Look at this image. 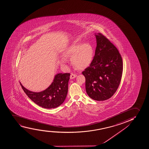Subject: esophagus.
<instances>
[{"label": "esophagus", "mask_w": 149, "mask_h": 149, "mask_svg": "<svg viewBox=\"0 0 149 149\" xmlns=\"http://www.w3.org/2000/svg\"><path fill=\"white\" fill-rule=\"evenodd\" d=\"M77 76V75L76 74L71 73V75H70V79H74V78H75Z\"/></svg>", "instance_id": "34e87169"}]
</instances>
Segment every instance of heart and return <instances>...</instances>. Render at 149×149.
<instances>
[{"instance_id":"1","label":"heart","mask_w":149,"mask_h":149,"mask_svg":"<svg viewBox=\"0 0 149 149\" xmlns=\"http://www.w3.org/2000/svg\"><path fill=\"white\" fill-rule=\"evenodd\" d=\"M62 55L66 59L72 58L74 66L78 69L82 70L91 64L94 56V50L92 45L89 42H74L63 51ZM60 61L62 64H65L66 60L62 58Z\"/></svg>"}]
</instances>
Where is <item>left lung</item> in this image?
<instances>
[{"label": "left lung", "instance_id": "8db88e82", "mask_svg": "<svg viewBox=\"0 0 149 149\" xmlns=\"http://www.w3.org/2000/svg\"><path fill=\"white\" fill-rule=\"evenodd\" d=\"M96 48L90 66L82 74L85 77L88 95L96 101L110 98L121 81L123 63L118 49L102 33L95 34Z\"/></svg>", "mask_w": 149, "mask_h": 149}]
</instances>
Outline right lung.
Listing matches in <instances>:
<instances>
[{"mask_svg":"<svg viewBox=\"0 0 149 149\" xmlns=\"http://www.w3.org/2000/svg\"><path fill=\"white\" fill-rule=\"evenodd\" d=\"M70 76V73L57 74L50 86L40 92L29 91L20 82V84L28 97L35 103L45 109H54L62 104L66 99Z\"/></svg>","mask_w":149,"mask_h":149,"instance_id":"right-lung-1","label":"right lung"}]
</instances>
